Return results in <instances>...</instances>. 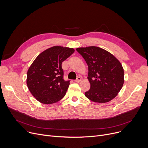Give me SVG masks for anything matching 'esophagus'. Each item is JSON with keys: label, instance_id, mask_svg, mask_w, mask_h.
I'll return each mask as SVG.
<instances>
[{"label": "esophagus", "instance_id": "1", "mask_svg": "<svg viewBox=\"0 0 148 148\" xmlns=\"http://www.w3.org/2000/svg\"><path fill=\"white\" fill-rule=\"evenodd\" d=\"M81 80H82V78H81V77H77V79L75 80V82H77V83H79V82H80Z\"/></svg>", "mask_w": 148, "mask_h": 148}]
</instances>
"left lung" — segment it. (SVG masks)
I'll return each mask as SVG.
<instances>
[{"instance_id":"obj_1","label":"left lung","mask_w":148,"mask_h":148,"mask_svg":"<svg viewBox=\"0 0 148 148\" xmlns=\"http://www.w3.org/2000/svg\"><path fill=\"white\" fill-rule=\"evenodd\" d=\"M88 66L90 89L85 96L92 101L104 103L115 98L124 82L121 62L112 54L95 46L76 49Z\"/></svg>"}]
</instances>
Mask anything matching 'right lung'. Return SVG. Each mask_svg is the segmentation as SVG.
Returning <instances> with one entry per match:
<instances>
[{"label":"right lung","mask_w":148,"mask_h":148,"mask_svg":"<svg viewBox=\"0 0 148 148\" xmlns=\"http://www.w3.org/2000/svg\"><path fill=\"white\" fill-rule=\"evenodd\" d=\"M74 51L73 48L54 46L42 51L33 62L27 71L26 83L38 101L51 104L64 97L69 80L64 79L62 63Z\"/></svg>","instance_id":"right-lung-1"}]
</instances>
